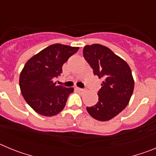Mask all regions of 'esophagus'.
I'll return each instance as SVG.
<instances>
[{
	"label": "esophagus",
	"instance_id": "1",
	"mask_svg": "<svg viewBox=\"0 0 156 156\" xmlns=\"http://www.w3.org/2000/svg\"><path fill=\"white\" fill-rule=\"evenodd\" d=\"M76 90H79V91H84V89H83V88H80V87H76Z\"/></svg>",
	"mask_w": 156,
	"mask_h": 156
}]
</instances>
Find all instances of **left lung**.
Masks as SVG:
<instances>
[{
  "label": "left lung",
  "mask_w": 156,
  "mask_h": 156,
  "mask_svg": "<svg viewBox=\"0 0 156 156\" xmlns=\"http://www.w3.org/2000/svg\"><path fill=\"white\" fill-rule=\"evenodd\" d=\"M83 52L94 74L103 80L98 101L87 110L97 120H110L126 108L131 98L134 87L131 69L123 59L103 45H87Z\"/></svg>",
  "instance_id": "obj_1"
}]
</instances>
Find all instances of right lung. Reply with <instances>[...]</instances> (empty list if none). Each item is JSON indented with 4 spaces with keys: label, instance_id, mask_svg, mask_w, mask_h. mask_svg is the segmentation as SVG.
<instances>
[{
    "label": "right lung",
    "instance_id": "add662e5",
    "mask_svg": "<svg viewBox=\"0 0 156 156\" xmlns=\"http://www.w3.org/2000/svg\"><path fill=\"white\" fill-rule=\"evenodd\" d=\"M79 48L55 44L28 60L19 76V87L27 104L44 116L58 114L66 106L73 87L56 85L54 78L62 73V66Z\"/></svg>",
    "mask_w": 156,
    "mask_h": 156
}]
</instances>
